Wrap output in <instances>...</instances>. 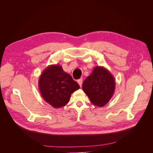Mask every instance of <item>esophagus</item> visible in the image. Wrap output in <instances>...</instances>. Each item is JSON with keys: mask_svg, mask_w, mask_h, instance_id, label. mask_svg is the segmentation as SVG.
Returning <instances> with one entry per match:
<instances>
[{"mask_svg": "<svg viewBox=\"0 0 153 153\" xmlns=\"http://www.w3.org/2000/svg\"><path fill=\"white\" fill-rule=\"evenodd\" d=\"M78 84H79L80 87H82V78H80V79H79L78 80Z\"/></svg>", "mask_w": 153, "mask_h": 153, "instance_id": "1", "label": "esophagus"}]
</instances>
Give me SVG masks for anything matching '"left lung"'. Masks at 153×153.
Here are the masks:
<instances>
[{
	"mask_svg": "<svg viewBox=\"0 0 153 153\" xmlns=\"http://www.w3.org/2000/svg\"><path fill=\"white\" fill-rule=\"evenodd\" d=\"M82 89L92 104L101 107L108 103L114 95V78L107 69L96 66L83 82Z\"/></svg>",
	"mask_w": 153,
	"mask_h": 153,
	"instance_id": "1",
	"label": "left lung"
}]
</instances>
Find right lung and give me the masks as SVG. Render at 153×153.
<instances>
[{
  "label": "right lung",
  "mask_w": 153,
  "mask_h": 153,
  "mask_svg": "<svg viewBox=\"0 0 153 153\" xmlns=\"http://www.w3.org/2000/svg\"><path fill=\"white\" fill-rule=\"evenodd\" d=\"M38 85L44 100L54 108L65 106L71 94L80 88L78 83L64 71L59 64L47 67L39 76Z\"/></svg>",
  "instance_id": "right-lung-1"
}]
</instances>
